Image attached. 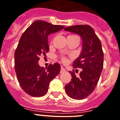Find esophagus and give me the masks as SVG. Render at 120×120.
<instances>
[{"instance_id": "esophagus-1", "label": "esophagus", "mask_w": 120, "mask_h": 120, "mask_svg": "<svg viewBox=\"0 0 120 120\" xmlns=\"http://www.w3.org/2000/svg\"><path fill=\"white\" fill-rule=\"evenodd\" d=\"M66 71V70H65V69L64 68H63V67H61V73H62V72H64Z\"/></svg>"}]
</instances>
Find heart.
<instances>
[{"label": "heart", "instance_id": "heart-1", "mask_svg": "<svg viewBox=\"0 0 120 120\" xmlns=\"http://www.w3.org/2000/svg\"><path fill=\"white\" fill-rule=\"evenodd\" d=\"M61 60L63 63H64V64H65V63H67V61H68V59H67V58H66L65 56H62L61 58Z\"/></svg>", "mask_w": 120, "mask_h": 120}]
</instances>
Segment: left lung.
Listing matches in <instances>:
<instances>
[{"label":"left lung","mask_w":120,"mask_h":120,"mask_svg":"<svg viewBox=\"0 0 120 120\" xmlns=\"http://www.w3.org/2000/svg\"><path fill=\"white\" fill-rule=\"evenodd\" d=\"M64 29L79 34L83 40L81 54L72 65L74 69L82 68V71L79 77L75 75L74 70L69 72L72 79L65 86V90L72 99H83L93 92L102 71L104 53L101 42L93 28L89 25L73 26Z\"/></svg>","instance_id":"obj_1"}]
</instances>
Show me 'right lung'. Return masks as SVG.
Masks as SVG:
<instances>
[{"label": "right lung", "instance_id": "obj_1", "mask_svg": "<svg viewBox=\"0 0 120 120\" xmlns=\"http://www.w3.org/2000/svg\"><path fill=\"white\" fill-rule=\"evenodd\" d=\"M64 28L45 21L37 20L21 37L15 52V69L21 88L33 97L44 96L48 90L49 82L60 72L61 66L56 62L47 69L41 67L40 56L49 51L48 36Z\"/></svg>", "mask_w": 120, "mask_h": 120}]
</instances>
